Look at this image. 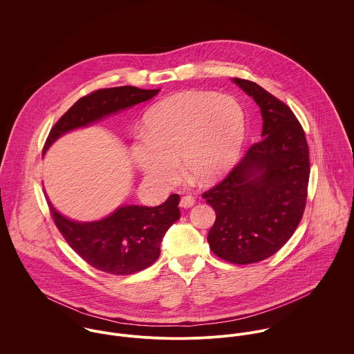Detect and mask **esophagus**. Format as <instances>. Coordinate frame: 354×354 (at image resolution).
Returning <instances> with one entry per match:
<instances>
[{
	"mask_svg": "<svg viewBox=\"0 0 354 354\" xmlns=\"http://www.w3.org/2000/svg\"><path fill=\"white\" fill-rule=\"evenodd\" d=\"M195 204L194 196H183L180 201V207L183 208H191Z\"/></svg>",
	"mask_w": 354,
	"mask_h": 354,
	"instance_id": "obj_1",
	"label": "esophagus"
}]
</instances>
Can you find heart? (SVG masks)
I'll return each mask as SVG.
<instances>
[{
	"label": "heart",
	"mask_w": 354,
	"mask_h": 354,
	"mask_svg": "<svg viewBox=\"0 0 354 354\" xmlns=\"http://www.w3.org/2000/svg\"><path fill=\"white\" fill-rule=\"evenodd\" d=\"M142 133L131 145V156L151 184H173L178 158L192 180L208 184L239 159L245 140V114L233 97L187 91L155 103L145 114Z\"/></svg>",
	"instance_id": "1"
}]
</instances>
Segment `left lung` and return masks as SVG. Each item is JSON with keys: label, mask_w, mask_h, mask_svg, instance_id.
<instances>
[{"label": "left lung", "mask_w": 354, "mask_h": 354, "mask_svg": "<svg viewBox=\"0 0 354 354\" xmlns=\"http://www.w3.org/2000/svg\"><path fill=\"white\" fill-rule=\"evenodd\" d=\"M260 107L261 140L227 177L203 194L215 209L207 241L234 264L261 261L278 252L297 229L306 202L309 150L293 111L259 84L233 79Z\"/></svg>", "instance_id": "1"}]
</instances>
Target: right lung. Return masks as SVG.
Returning a JSON list of instances; mask_svg holds the SVG:
<instances>
[{"instance_id":"obj_1","label":"right lung","mask_w":354,"mask_h":354,"mask_svg":"<svg viewBox=\"0 0 354 354\" xmlns=\"http://www.w3.org/2000/svg\"><path fill=\"white\" fill-rule=\"evenodd\" d=\"M159 90L133 86L104 88L80 98L51 128L44 153L62 135L101 121L114 113L153 98ZM55 226L90 266L103 272L128 275L147 268L159 257L160 243L167 229L180 219L178 195H170L156 207L120 205L100 221L77 222L55 209L48 195Z\"/></svg>"}]
</instances>
